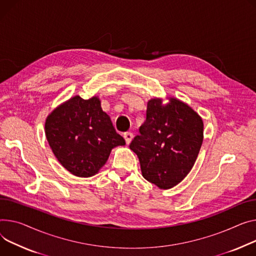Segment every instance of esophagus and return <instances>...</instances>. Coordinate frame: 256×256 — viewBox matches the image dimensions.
<instances>
[{"label":"esophagus","instance_id":"obj_1","mask_svg":"<svg viewBox=\"0 0 256 256\" xmlns=\"http://www.w3.org/2000/svg\"><path fill=\"white\" fill-rule=\"evenodd\" d=\"M124 140H126V143L128 145V144L132 142V138H134V134H132V132H124Z\"/></svg>","mask_w":256,"mask_h":256}]
</instances>
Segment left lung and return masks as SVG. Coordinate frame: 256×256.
Masks as SVG:
<instances>
[{
  "label": "left lung",
  "mask_w": 256,
  "mask_h": 256,
  "mask_svg": "<svg viewBox=\"0 0 256 256\" xmlns=\"http://www.w3.org/2000/svg\"><path fill=\"white\" fill-rule=\"evenodd\" d=\"M130 148L138 156L143 177L162 190L180 183L192 168L204 138L200 116L175 98L147 103L146 120Z\"/></svg>",
  "instance_id": "left-lung-1"
}]
</instances>
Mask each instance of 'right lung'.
<instances>
[{
	"instance_id": "add662e5",
	"label": "right lung",
	"mask_w": 256,
	"mask_h": 256,
	"mask_svg": "<svg viewBox=\"0 0 256 256\" xmlns=\"http://www.w3.org/2000/svg\"><path fill=\"white\" fill-rule=\"evenodd\" d=\"M45 134L60 164L77 177H92L116 146L126 145L98 96H75L56 107L45 122Z\"/></svg>"
}]
</instances>
